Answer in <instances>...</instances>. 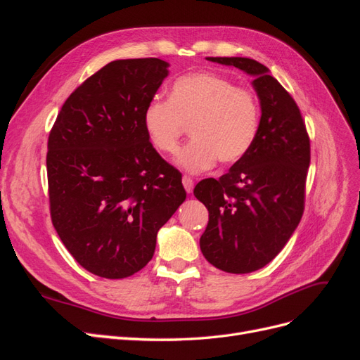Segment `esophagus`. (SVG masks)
<instances>
[{
    "label": "esophagus",
    "mask_w": 360,
    "mask_h": 360,
    "mask_svg": "<svg viewBox=\"0 0 360 360\" xmlns=\"http://www.w3.org/2000/svg\"><path fill=\"white\" fill-rule=\"evenodd\" d=\"M181 181H183V186H184V189H186V192L191 193L193 191V180L191 177H188V176H184L181 179Z\"/></svg>",
    "instance_id": "1"
}]
</instances>
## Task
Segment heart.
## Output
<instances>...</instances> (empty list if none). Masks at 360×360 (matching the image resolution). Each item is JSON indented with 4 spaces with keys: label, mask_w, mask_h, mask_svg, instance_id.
<instances>
[{
    "label": "heart",
    "mask_w": 360,
    "mask_h": 360,
    "mask_svg": "<svg viewBox=\"0 0 360 360\" xmlns=\"http://www.w3.org/2000/svg\"><path fill=\"white\" fill-rule=\"evenodd\" d=\"M191 126L192 141L177 158L188 172L198 174L243 159L259 126V103L252 90L237 86L226 76L198 72L180 76L169 89V101H151L144 111L150 143L163 155L177 153Z\"/></svg>",
    "instance_id": "heart-1"
}]
</instances>
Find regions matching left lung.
I'll return each instance as SVG.
<instances>
[{
  "label": "left lung",
  "instance_id": "1",
  "mask_svg": "<svg viewBox=\"0 0 360 360\" xmlns=\"http://www.w3.org/2000/svg\"><path fill=\"white\" fill-rule=\"evenodd\" d=\"M252 76L261 118L252 147L226 174L205 179L193 195L209 210L201 252L228 274H250L269 264L302 219L311 160L299 106L270 70L243 57H207Z\"/></svg>",
  "mask_w": 360,
  "mask_h": 360
}]
</instances>
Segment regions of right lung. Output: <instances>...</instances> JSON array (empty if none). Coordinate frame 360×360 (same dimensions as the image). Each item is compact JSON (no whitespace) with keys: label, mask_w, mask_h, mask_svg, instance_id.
I'll return each instance as SVG.
<instances>
[{"label":"right lung","mask_w":360,"mask_h":360,"mask_svg":"<svg viewBox=\"0 0 360 360\" xmlns=\"http://www.w3.org/2000/svg\"><path fill=\"white\" fill-rule=\"evenodd\" d=\"M159 58L117 60L64 102L48 139L53 228L90 274L122 279L153 258L160 228L186 200L160 158L144 111L167 78Z\"/></svg>","instance_id":"add662e5"}]
</instances>
